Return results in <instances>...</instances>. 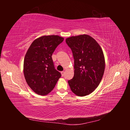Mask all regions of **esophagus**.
Returning a JSON list of instances; mask_svg holds the SVG:
<instances>
[{
    "mask_svg": "<svg viewBox=\"0 0 130 130\" xmlns=\"http://www.w3.org/2000/svg\"><path fill=\"white\" fill-rule=\"evenodd\" d=\"M61 75H62V76H64V72L62 71V72H61Z\"/></svg>",
    "mask_w": 130,
    "mask_h": 130,
    "instance_id": "34e87169",
    "label": "esophagus"
}]
</instances>
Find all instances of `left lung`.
Masks as SVG:
<instances>
[{
	"mask_svg": "<svg viewBox=\"0 0 130 130\" xmlns=\"http://www.w3.org/2000/svg\"><path fill=\"white\" fill-rule=\"evenodd\" d=\"M74 59V77L68 81L72 91L84 96L98 87L105 68L104 53L98 43L88 35H80L66 38Z\"/></svg>",
	"mask_w": 130,
	"mask_h": 130,
	"instance_id": "obj_1",
	"label": "left lung"
}]
</instances>
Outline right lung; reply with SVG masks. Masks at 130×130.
<instances>
[{
  "instance_id": "right-lung-1",
  "label": "right lung",
  "mask_w": 130,
  "mask_h": 130,
  "mask_svg": "<svg viewBox=\"0 0 130 130\" xmlns=\"http://www.w3.org/2000/svg\"><path fill=\"white\" fill-rule=\"evenodd\" d=\"M64 40L57 35L43 36L34 40L25 54L23 71L27 84L41 95L49 94L61 76L55 69L52 54Z\"/></svg>"
}]
</instances>
